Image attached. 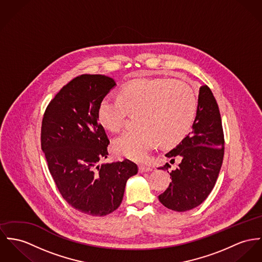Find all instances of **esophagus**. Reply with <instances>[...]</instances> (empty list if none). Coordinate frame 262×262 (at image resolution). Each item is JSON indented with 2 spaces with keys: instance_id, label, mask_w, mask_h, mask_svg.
<instances>
[{
  "instance_id": "obj_1",
  "label": "esophagus",
  "mask_w": 262,
  "mask_h": 262,
  "mask_svg": "<svg viewBox=\"0 0 262 262\" xmlns=\"http://www.w3.org/2000/svg\"><path fill=\"white\" fill-rule=\"evenodd\" d=\"M139 170H140V172H148V171H151L152 169H151L150 167H148V166L140 165V166H139Z\"/></svg>"
}]
</instances>
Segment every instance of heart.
<instances>
[{
  "mask_svg": "<svg viewBox=\"0 0 262 262\" xmlns=\"http://www.w3.org/2000/svg\"><path fill=\"white\" fill-rule=\"evenodd\" d=\"M196 104L194 92L183 81L141 79L123 85L118 98L104 97L98 107V119L105 129L117 133L127 113H137L135 121L139 126L117 138L113 148L120 157L143 161L158 141L173 145L188 134Z\"/></svg>",
  "mask_w": 262,
  "mask_h": 262,
  "instance_id": "obj_1",
  "label": "heart"
}]
</instances>
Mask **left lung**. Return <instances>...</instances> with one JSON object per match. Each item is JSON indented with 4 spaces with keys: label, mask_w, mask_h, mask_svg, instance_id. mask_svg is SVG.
Returning <instances> with one entry per match:
<instances>
[{
    "label": "left lung",
    "mask_w": 262,
    "mask_h": 262,
    "mask_svg": "<svg viewBox=\"0 0 262 262\" xmlns=\"http://www.w3.org/2000/svg\"><path fill=\"white\" fill-rule=\"evenodd\" d=\"M223 155L224 137L220 108L212 92L204 84L200 88L191 133L165 155L171 161L178 158L181 161L177 169L169 173L171 182L159 195L160 202L180 212L199 206L215 185ZM168 166L166 163L160 169H167Z\"/></svg>",
    "instance_id": "left-lung-1"
}]
</instances>
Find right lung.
Listing matches in <instances>:
<instances>
[{"instance_id":"right-lung-1","label":"right lung","mask_w":262,"mask_h":262,"mask_svg":"<svg viewBox=\"0 0 262 262\" xmlns=\"http://www.w3.org/2000/svg\"><path fill=\"white\" fill-rule=\"evenodd\" d=\"M116 85L103 75H81L61 88L46 108L40 145L63 200L83 214L103 216L121 205L127 180L138 173L128 160L107 158L110 141L98 107Z\"/></svg>"}]
</instances>
